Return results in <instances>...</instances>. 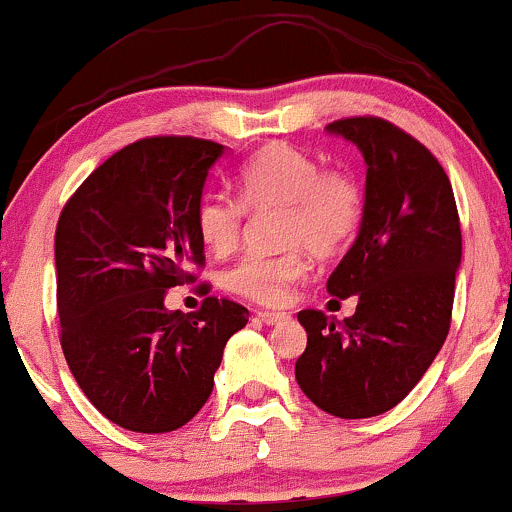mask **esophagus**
I'll list each match as a JSON object with an SVG mask.
<instances>
[{"label": "esophagus", "instance_id": "obj_1", "mask_svg": "<svg viewBox=\"0 0 512 512\" xmlns=\"http://www.w3.org/2000/svg\"><path fill=\"white\" fill-rule=\"evenodd\" d=\"M257 317L264 322V325H281V322L289 320V315L286 313H276V310H260Z\"/></svg>", "mask_w": 512, "mask_h": 512}]
</instances>
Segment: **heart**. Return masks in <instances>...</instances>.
<instances>
[{
  "label": "heart",
  "mask_w": 512,
  "mask_h": 512,
  "mask_svg": "<svg viewBox=\"0 0 512 512\" xmlns=\"http://www.w3.org/2000/svg\"><path fill=\"white\" fill-rule=\"evenodd\" d=\"M238 199L204 195L195 209V231L216 257L231 255L243 231L245 209L279 207V240L274 255H245L228 269L226 286L257 303H284L296 281L310 269L308 250L317 257L342 252L363 219V190L346 170L320 168L298 146L274 142L255 151L236 175Z\"/></svg>",
  "instance_id": "b5f03b06"
}]
</instances>
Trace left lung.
<instances>
[{"label": "left lung", "mask_w": 512, "mask_h": 512, "mask_svg": "<svg viewBox=\"0 0 512 512\" xmlns=\"http://www.w3.org/2000/svg\"><path fill=\"white\" fill-rule=\"evenodd\" d=\"M327 132L356 144L366 161L361 228L327 279L332 296H356V313L344 322L298 313L308 346L296 380L327 414L368 419L414 390L448 337L460 216L436 156L392 122L346 117Z\"/></svg>", "instance_id": "8db88e82"}]
</instances>
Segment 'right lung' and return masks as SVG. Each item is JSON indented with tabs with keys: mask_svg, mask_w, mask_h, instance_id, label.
<instances>
[{
	"mask_svg": "<svg viewBox=\"0 0 512 512\" xmlns=\"http://www.w3.org/2000/svg\"><path fill=\"white\" fill-rule=\"evenodd\" d=\"M223 146L151 137L125 146L81 182L55 233L62 351L105 419L137 433L185 426L214 390L223 346L248 308L204 298L168 310L166 291L204 264L195 209Z\"/></svg>",
	"mask_w": 512,
	"mask_h": 512,
	"instance_id": "1",
	"label": "right lung"
}]
</instances>
